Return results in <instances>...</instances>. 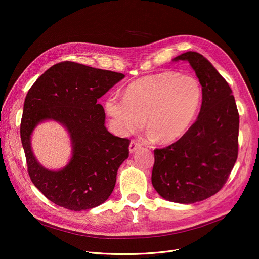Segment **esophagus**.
I'll return each instance as SVG.
<instances>
[{"label": "esophagus", "instance_id": "esophagus-1", "mask_svg": "<svg viewBox=\"0 0 259 259\" xmlns=\"http://www.w3.org/2000/svg\"><path fill=\"white\" fill-rule=\"evenodd\" d=\"M142 147V144L141 143H139L138 141H135V140H132L131 142H130V145H129V151L131 152V153H133L134 151H137L138 149H140Z\"/></svg>", "mask_w": 259, "mask_h": 259}]
</instances>
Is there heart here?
I'll return each instance as SVG.
<instances>
[{"label": "heart", "mask_w": 259, "mask_h": 259, "mask_svg": "<svg viewBox=\"0 0 259 259\" xmlns=\"http://www.w3.org/2000/svg\"><path fill=\"white\" fill-rule=\"evenodd\" d=\"M201 98V86L194 76L167 71L132 81L125 97L110 95L106 110L120 134L137 132L146 117L152 137L170 143L183 137L192 125Z\"/></svg>", "instance_id": "obj_1"}]
</instances>
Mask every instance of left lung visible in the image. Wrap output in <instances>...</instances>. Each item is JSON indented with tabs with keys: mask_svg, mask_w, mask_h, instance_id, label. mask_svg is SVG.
I'll use <instances>...</instances> for the list:
<instances>
[{
	"mask_svg": "<svg viewBox=\"0 0 259 259\" xmlns=\"http://www.w3.org/2000/svg\"><path fill=\"white\" fill-rule=\"evenodd\" d=\"M188 61L202 90L194 124L175 143L154 150L152 185L167 200L193 203L225 186L238 155L239 114L227 80L201 54L188 51L174 61Z\"/></svg>",
	"mask_w": 259,
	"mask_h": 259,
	"instance_id": "obj_1",
	"label": "left lung"
}]
</instances>
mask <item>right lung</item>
<instances>
[{
    "mask_svg": "<svg viewBox=\"0 0 259 259\" xmlns=\"http://www.w3.org/2000/svg\"><path fill=\"white\" fill-rule=\"evenodd\" d=\"M125 75L65 61L40 75L26 95L21 141L33 185L50 201L71 211L100 206L112 193L117 169L129 156V139L114 137L105 127L98 100ZM58 120L71 133L74 155L61 171L35 160L30 135L39 121Z\"/></svg>",
    "mask_w": 259,
    "mask_h": 259,
    "instance_id": "right-lung-1",
    "label": "right lung"
}]
</instances>
